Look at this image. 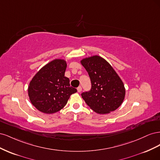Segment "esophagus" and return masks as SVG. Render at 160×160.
<instances>
[{"mask_svg": "<svg viewBox=\"0 0 160 160\" xmlns=\"http://www.w3.org/2000/svg\"><path fill=\"white\" fill-rule=\"evenodd\" d=\"M81 91H82V88L81 86H79V87H78V88H77V91L79 92V93H80V92H81Z\"/></svg>", "mask_w": 160, "mask_h": 160, "instance_id": "1", "label": "esophagus"}]
</instances>
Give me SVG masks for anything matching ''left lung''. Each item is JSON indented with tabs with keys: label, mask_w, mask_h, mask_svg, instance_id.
<instances>
[{
	"label": "left lung",
	"mask_w": 160,
	"mask_h": 160,
	"mask_svg": "<svg viewBox=\"0 0 160 160\" xmlns=\"http://www.w3.org/2000/svg\"><path fill=\"white\" fill-rule=\"evenodd\" d=\"M88 71L91 89L81 93L89 108L99 114L117 109L125 98V89L122 79L109 62L98 55L81 61Z\"/></svg>",
	"instance_id": "left-lung-1"
}]
</instances>
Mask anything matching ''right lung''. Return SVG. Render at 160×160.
Instances as JSON below:
<instances>
[{"instance_id":"1","label":"right lung","mask_w":160,"mask_h":160,"mask_svg":"<svg viewBox=\"0 0 160 160\" xmlns=\"http://www.w3.org/2000/svg\"><path fill=\"white\" fill-rule=\"evenodd\" d=\"M67 62L55 59L38 71L28 88L31 103L41 112L54 113L63 108L71 95L77 91L65 77Z\"/></svg>"}]
</instances>
